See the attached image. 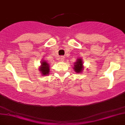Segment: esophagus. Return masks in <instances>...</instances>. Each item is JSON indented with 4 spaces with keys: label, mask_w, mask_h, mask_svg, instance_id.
I'll list each match as a JSON object with an SVG mask.
<instances>
[{
    "label": "esophagus",
    "mask_w": 125,
    "mask_h": 125,
    "mask_svg": "<svg viewBox=\"0 0 125 125\" xmlns=\"http://www.w3.org/2000/svg\"><path fill=\"white\" fill-rule=\"evenodd\" d=\"M59 59H60V60H61V61H63L64 59V57L61 56L60 57H59Z\"/></svg>",
    "instance_id": "1"
}]
</instances>
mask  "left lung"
I'll return each mask as SVG.
<instances>
[{
    "mask_svg": "<svg viewBox=\"0 0 125 125\" xmlns=\"http://www.w3.org/2000/svg\"><path fill=\"white\" fill-rule=\"evenodd\" d=\"M74 67L73 69L75 70V72L77 73H79L82 72V70H83V63H82V60L81 59H77V61L74 63Z\"/></svg>",
    "mask_w": 125,
    "mask_h": 125,
    "instance_id": "1",
    "label": "left lung"
}]
</instances>
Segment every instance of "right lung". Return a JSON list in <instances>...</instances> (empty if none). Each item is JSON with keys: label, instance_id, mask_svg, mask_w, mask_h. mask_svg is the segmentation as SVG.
<instances>
[{"label": "right lung", "instance_id": "add662e5", "mask_svg": "<svg viewBox=\"0 0 125 125\" xmlns=\"http://www.w3.org/2000/svg\"><path fill=\"white\" fill-rule=\"evenodd\" d=\"M41 64H42V65H41V66H40L39 70H40L41 73L43 75H47L49 73V72H50V69H49L50 68V66H49V64L47 62H46L45 61H42V62Z\"/></svg>", "mask_w": 125, "mask_h": 125}]
</instances>
